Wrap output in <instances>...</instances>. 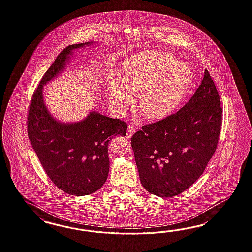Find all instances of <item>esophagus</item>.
Wrapping results in <instances>:
<instances>
[{
    "instance_id": "obj_1",
    "label": "esophagus",
    "mask_w": 252,
    "mask_h": 252,
    "mask_svg": "<svg viewBox=\"0 0 252 252\" xmlns=\"http://www.w3.org/2000/svg\"><path fill=\"white\" fill-rule=\"evenodd\" d=\"M135 132V127L133 125H129L128 128H127V132H126V135L128 137H130L131 135H133V134Z\"/></svg>"
}]
</instances>
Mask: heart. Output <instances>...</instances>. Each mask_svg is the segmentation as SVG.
Returning a JSON list of instances; mask_svg holds the SVG:
<instances>
[{
	"label": "heart",
	"instance_id": "1",
	"mask_svg": "<svg viewBox=\"0 0 252 252\" xmlns=\"http://www.w3.org/2000/svg\"><path fill=\"white\" fill-rule=\"evenodd\" d=\"M108 88L113 107L123 114L131 94L138 93L136 107L149 120H160L172 114L184 98L191 82L189 67L163 52H145L129 60L121 76Z\"/></svg>",
	"mask_w": 252,
	"mask_h": 252
}]
</instances>
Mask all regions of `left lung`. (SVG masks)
<instances>
[{
    "label": "left lung",
    "mask_w": 252,
    "mask_h": 252,
    "mask_svg": "<svg viewBox=\"0 0 252 252\" xmlns=\"http://www.w3.org/2000/svg\"><path fill=\"white\" fill-rule=\"evenodd\" d=\"M221 124L220 98L206 69L201 85L182 108L143 126L131 137L145 189L170 197L190 188L215 153Z\"/></svg>",
    "instance_id": "obj_1"
}]
</instances>
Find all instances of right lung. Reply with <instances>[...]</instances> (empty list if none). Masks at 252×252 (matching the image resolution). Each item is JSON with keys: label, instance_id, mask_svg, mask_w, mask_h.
Returning <instances> with one entry per match:
<instances>
[{"label": "right lung", "instance_id": "right-lung-1", "mask_svg": "<svg viewBox=\"0 0 252 252\" xmlns=\"http://www.w3.org/2000/svg\"><path fill=\"white\" fill-rule=\"evenodd\" d=\"M91 43L72 44L62 51L32 94L27 113L28 137L44 171L72 196H86L102 188L109 172L108 143L125 136L127 129L122 120L94 111L78 123L62 124L44 105L43 85L63 70L73 50Z\"/></svg>", "mask_w": 252, "mask_h": 252}]
</instances>
